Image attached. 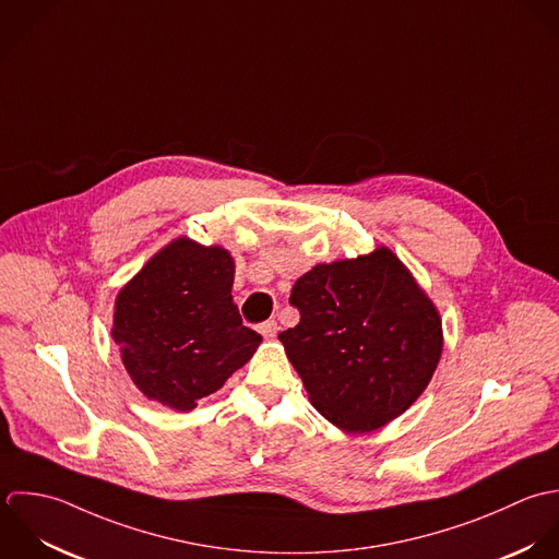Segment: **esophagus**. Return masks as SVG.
Returning <instances> with one entry per match:
<instances>
[{
    "instance_id": "esophagus-1",
    "label": "esophagus",
    "mask_w": 559,
    "mask_h": 559,
    "mask_svg": "<svg viewBox=\"0 0 559 559\" xmlns=\"http://www.w3.org/2000/svg\"><path fill=\"white\" fill-rule=\"evenodd\" d=\"M277 321H266V323H262L260 325V334L264 336V338H275L277 336Z\"/></svg>"
}]
</instances>
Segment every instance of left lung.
I'll list each match as a JSON object with an SVG mask.
<instances>
[{"label": "left lung", "mask_w": 559, "mask_h": 559, "mask_svg": "<svg viewBox=\"0 0 559 559\" xmlns=\"http://www.w3.org/2000/svg\"><path fill=\"white\" fill-rule=\"evenodd\" d=\"M301 319L280 334L312 405L338 429L365 433L403 414L442 354V321L388 249L317 264L290 293Z\"/></svg>", "instance_id": "left-lung-1"}]
</instances>
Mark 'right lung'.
<instances>
[{"instance_id": "add662e5", "label": "right lung", "mask_w": 559, "mask_h": 559, "mask_svg": "<svg viewBox=\"0 0 559 559\" xmlns=\"http://www.w3.org/2000/svg\"><path fill=\"white\" fill-rule=\"evenodd\" d=\"M231 284L229 251L182 236L119 290L112 338L147 399L188 412L251 360L262 336L242 325Z\"/></svg>"}]
</instances>
